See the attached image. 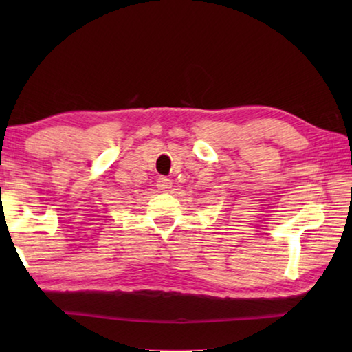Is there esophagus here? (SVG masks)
I'll use <instances>...</instances> for the list:
<instances>
[{
    "label": "esophagus",
    "mask_w": 352,
    "mask_h": 352,
    "mask_svg": "<svg viewBox=\"0 0 352 352\" xmlns=\"http://www.w3.org/2000/svg\"><path fill=\"white\" fill-rule=\"evenodd\" d=\"M157 186H158V189H162V190H168V189L172 188V182L169 180L168 177H160L158 182H157Z\"/></svg>",
    "instance_id": "34e87169"
}]
</instances>
